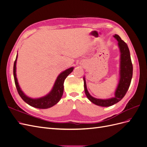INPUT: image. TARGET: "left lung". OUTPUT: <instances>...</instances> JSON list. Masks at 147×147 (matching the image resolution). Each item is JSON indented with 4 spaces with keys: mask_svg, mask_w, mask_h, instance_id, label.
Returning <instances> with one entry per match:
<instances>
[{
    "mask_svg": "<svg viewBox=\"0 0 147 147\" xmlns=\"http://www.w3.org/2000/svg\"><path fill=\"white\" fill-rule=\"evenodd\" d=\"M113 37L118 41V47L120 53L119 81L116 90L115 92V97L112 98L102 99L92 97L87 90L85 77H83L84 88L88 99L93 104L101 107L112 106L121 100L125 96L129 88L132 77L133 67L131 59L129 50L127 44L122 40L118 35L115 34Z\"/></svg>",
    "mask_w": 147,
    "mask_h": 147,
    "instance_id": "left-lung-1",
    "label": "left lung"
}]
</instances>
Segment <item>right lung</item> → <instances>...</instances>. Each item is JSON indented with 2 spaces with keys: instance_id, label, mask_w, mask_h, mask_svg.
Listing matches in <instances>:
<instances>
[{
  "instance_id": "add662e5",
  "label": "right lung",
  "mask_w": 147,
  "mask_h": 147,
  "mask_svg": "<svg viewBox=\"0 0 147 147\" xmlns=\"http://www.w3.org/2000/svg\"><path fill=\"white\" fill-rule=\"evenodd\" d=\"M18 58V53L16 57L13 65V76H14L15 85L18 92V94L20 97L25 102H26L29 105L35 108L46 109L50 108L51 107L56 105L61 99L64 92V82L67 77L72 72L74 67H72L67 69L65 70L62 72L58 76H57L56 81L54 83V85L50 92L46 96L39 97V98H31L30 97L26 96L24 92L21 90L19 85L18 82L16 77V61Z\"/></svg>"
}]
</instances>
